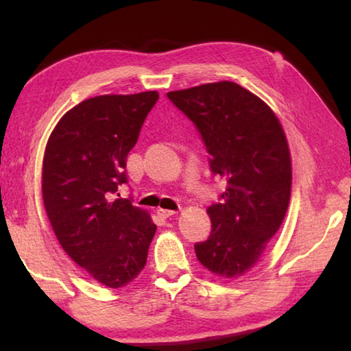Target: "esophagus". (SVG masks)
<instances>
[{
	"mask_svg": "<svg viewBox=\"0 0 351 351\" xmlns=\"http://www.w3.org/2000/svg\"><path fill=\"white\" fill-rule=\"evenodd\" d=\"M158 215L161 217V218H170V217L176 215V212L175 210H169V209H158Z\"/></svg>",
	"mask_w": 351,
	"mask_h": 351,
	"instance_id": "esophagus-1",
	"label": "esophagus"
}]
</instances>
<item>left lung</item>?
<instances>
[{"instance_id": "left-lung-1", "label": "left lung", "mask_w": 351, "mask_h": 351, "mask_svg": "<svg viewBox=\"0 0 351 351\" xmlns=\"http://www.w3.org/2000/svg\"><path fill=\"white\" fill-rule=\"evenodd\" d=\"M201 134L213 175L228 189L209 206V239L195 245L199 263L239 277L257 263L287 215L291 156L277 116L251 91L217 82L167 93Z\"/></svg>"}]
</instances>
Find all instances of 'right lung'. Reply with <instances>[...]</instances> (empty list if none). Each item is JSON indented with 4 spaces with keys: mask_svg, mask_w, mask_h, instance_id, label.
<instances>
[{
    "mask_svg": "<svg viewBox=\"0 0 351 351\" xmlns=\"http://www.w3.org/2000/svg\"><path fill=\"white\" fill-rule=\"evenodd\" d=\"M156 91L86 99L47 141L41 190L62 247L94 280L122 288L144 269L156 224L132 198H112L127 182V156L158 102Z\"/></svg>",
    "mask_w": 351,
    "mask_h": 351,
    "instance_id": "right-lung-1",
    "label": "right lung"
}]
</instances>
